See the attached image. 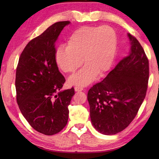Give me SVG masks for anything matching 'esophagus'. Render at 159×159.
<instances>
[{
  "mask_svg": "<svg viewBox=\"0 0 159 159\" xmlns=\"http://www.w3.org/2000/svg\"><path fill=\"white\" fill-rule=\"evenodd\" d=\"M74 90H75L76 92H80V91L83 90V87L80 86H76L74 87Z\"/></svg>",
  "mask_w": 159,
  "mask_h": 159,
  "instance_id": "1",
  "label": "esophagus"
}]
</instances>
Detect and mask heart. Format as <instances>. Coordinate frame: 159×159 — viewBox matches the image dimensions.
I'll use <instances>...</instances> for the list:
<instances>
[{
    "label": "heart",
    "mask_w": 159,
    "mask_h": 159,
    "mask_svg": "<svg viewBox=\"0 0 159 159\" xmlns=\"http://www.w3.org/2000/svg\"><path fill=\"white\" fill-rule=\"evenodd\" d=\"M117 36L109 26H83L74 31L67 42L66 48L60 47L55 54L59 68L66 73H74L82 66L79 73L71 76L72 85L84 86L90 83L96 74L102 75L109 70L115 58Z\"/></svg>",
    "instance_id": "obj_1"
}]
</instances>
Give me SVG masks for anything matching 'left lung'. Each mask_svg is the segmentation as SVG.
Instances as JSON below:
<instances>
[{
	"label": "left lung",
	"instance_id": "left-lung-1",
	"mask_svg": "<svg viewBox=\"0 0 159 159\" xmlns=\"http://www.w3.org/2000/svg\"><path fill=\"white\" fill-rule=\"evenodd\" d=\"M128 35L130 53L87 93L92 124L107 135L117 134L128 126L146 95L149 61L135 37L130 33Z\"/></svg>",
	"mask_w": 159,
	"mask_h": 159
}]
</instances>
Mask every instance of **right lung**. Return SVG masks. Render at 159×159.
I'll return each mask as SVG.
<instances>
[{
  "mask_svg": "<svg viewBox=\"0 0 159 159\" xmlns=\"http://www.w3.org/2000/svg\"><path fill=\"white\" fill-rule=\"evenodd\" d=\"M70 21L53 24L31 39L20 56L16 73V100L33 128L46 135L66 126L74 89L60 92L66 79L55 60V42Z\"/></svg>",
  "mask_w": 159,
  "mask_h": 159,
  "instance_id": "right-lung-1",
  "label": "right lung"
}]
</instances>
